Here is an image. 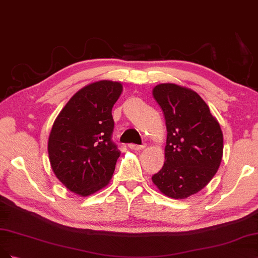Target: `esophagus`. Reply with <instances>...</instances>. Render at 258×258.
Segmentation results:
<instances>
[{
  "label": "esophagus",
  "mask_w": 258,
  "mask_h": 258,
  "mask_svg": "<svg viewBox=\"0 0 258 258\" xmlns=\"http://www.w3.org/2000/svg\"><path fill=\"white\" fill-rule=\"evenodd\" d=\"M130 149H132V150H143V149L146 147L145 145H135V144H130L128 145Z\"/></svg>",
  "instance_id": "1"
}]
</instances>
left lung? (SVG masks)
Listing matches in <instances>:
<instances>
[{
    "label": "left lung",
    "mask_w": 258,
    "mask_h": 258,
    "mask_svg": "<svg viewBox=\"0 0 258 258\" xmlns=\"http://www.w3.org/2000/svg\"><path fill=\"white\" fill-rule=\"evenodd\" d=\"M152 93L167 128L165 163L152 182L162 194L184 199L202 190L217 173L223 156V133L195 91L161 84Z\"/></svg>",
    "instance_id": "obj_1"
}]
</instances>
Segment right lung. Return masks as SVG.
<instances>
[{"label":"right lung","mask_w":258,"mask_h":258,"mask_svg":"<svg viewBox=\"0 0 258 258\" xmlns=\"http://www.w3.org/2000/svg\"><path fill=\"white\" fill-rule=\"evenodd\" d=\"M118 81L101 80L75 93L54 120L48 139L53 173L86 197L110 182L120 151L112 141L111 110L122 93Z\"/></svg>","instance_id":"1"}]
</instances>
